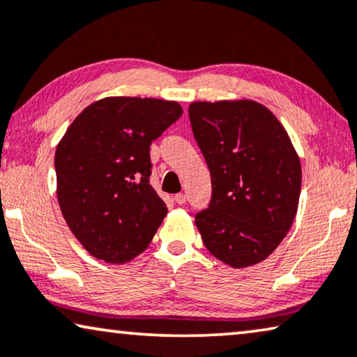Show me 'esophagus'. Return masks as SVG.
I'll return each instance as SVG.
<instances>
[{
    "instance_id": "34e87169",
    "label": "esophagus",
    "mask_w": 357,
    "mask_h": 357,
    "mask_svg": "<svg viewBox=\"0 0 357 357\" xmlns=\"http://www.w3.org/2000/svg\"><path fill=\"white\" fill-rule=\"evenodd\" d=\"M174 202L179 204V205H184L185 204V194L179 192V194L174 195Z\"/></svg>"
}]
</instances>
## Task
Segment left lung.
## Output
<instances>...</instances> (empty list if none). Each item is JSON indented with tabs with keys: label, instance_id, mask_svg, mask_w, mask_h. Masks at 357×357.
Instances as JSON below:
<instances>
[{
	"label": "left lung",
	"instance_id": "obj_1",
	"mask_svg": "<svg viewBox=\"0 0 357 357\" xmlns=\"http://www.w3.org/2000/svg\"><path fill=\"white\" fill-rule=\"evenodd\" d=\"M190 128L212 176L195 225L210 252L234 268L267 259L298 210L301 163L273 113L250 100L195 102Z\"/></svg>",
	"mask_w": 357,
	"mask_h": 357
}]
</instances>
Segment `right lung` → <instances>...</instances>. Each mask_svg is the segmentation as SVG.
Masks as SVG:
<instances>
[{
  "instance_id": "add662e5",
  "label": "right lung",
  "mask_w": 357,
  "mask_h": 357,
  "mask_svg": "<svg viewBox=\"0 0 357 357\" xmlns=\"http://www.w3.org/2000/svg\"><path fill=\"white\" fill-rule=\"evenodd\" d=\"M181 114L183 108L167 100L103 98L85 108L58 144L59 207L97 259L128 262L162 225L168 210L150 185V144Z\"/></svg>"
}]
</instances>
